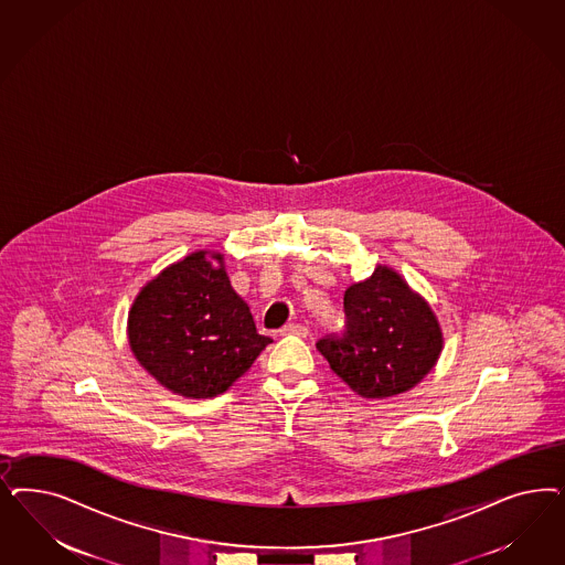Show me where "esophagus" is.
Masks as SVG:
<instances>
[{
  "label": "esophagus",
  "instance_id": "34e87169",
  "mask_svg": "<svg viewBox=\"0 0 565 565\" xmlns=\"http://www.w3.org/2000/svg\"><path fill=\"white\" fill-rule=\"evenodd\" d=\"M280 334H297V337H306L308 334V328L301 327V324H285L280 328Z\"/></svg>",
  "mask_w": 565,
  "mask_h": 565
}]
</instances>
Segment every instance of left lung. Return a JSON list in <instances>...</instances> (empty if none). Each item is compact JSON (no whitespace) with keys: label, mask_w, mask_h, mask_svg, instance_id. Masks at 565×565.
Masks as SVG:
<instances>
[{"label":"left lung","mask_w":565,"mask_h":565,"mask_svg":"<svg viewBox=\"0 0 565 565\" xmlns=\"http://www.w3.org/2000/svg\"><path fill=\"white\" fill-rule=\"evenodd\" d=\"M345 328L316 347L358 395L384 399L409 391L437 364L443 334L428 303L399 274L379 266L343 297Z\"/></svg>","instance_id":"8db88e82"}]
</instances>
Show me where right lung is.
I'll return each instance as SVG.
<instances>
[{
	"mask_svg": "<svg viewBox=\"0 0 565 565\" xmlns=\"http://www.w3.org/2000/svg\"><path fill=\"white\" fill-rule=\"evenodd\" d=\"M205 252L186 255L137 295L128 343L147 372L182 397L207 399L241 379L273 343L257 334L252 311Z\"/></svg>",
	"mask_w": 565,
	"mask_h": 565,
	"instance_id": "1",
	"label": "right lung"
}]
</instances>
